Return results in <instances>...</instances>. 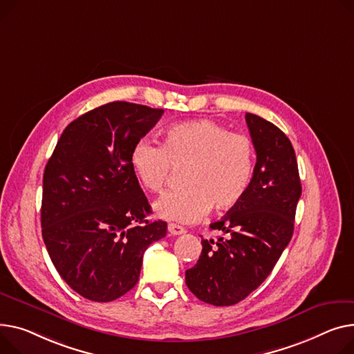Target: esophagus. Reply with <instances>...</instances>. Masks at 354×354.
<instances>
[{"label":"esophagus","mask_w":354,"mask_h":354,"mask_svg":"<svg viewBox=\"0 0 354 354\" xmlns=\"http://www.w3.org/2000/svg\"><path fill=\"white\" fill-rule=\"evenodd\" d=\"M168 230H169V233H171V234H174V236H179V234H183V233L186 232L182 226H179V225H174V223H171V225L168 226Z\"/></svg>","instance_id":"34e87169"}]
</instances>
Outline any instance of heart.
I'll use <instances>...</instances> for the list:
<instances>
[{
    "label": "heart",
    "instance_id": "heart-1",
    "mask_svg": "<svg viewBox=\"0 0 354 354\" xmlns=\"http://www.w3.org/2000/svg\"><path fill=\"white\" fill-rule=\"evenodd\" d=\"M131 165L153 194L163 191L172 167H187V187L162 196L155 212L171 222L195 223L212 206L226 212L242 202L253 175L254 147L248 135L201 120L171 127L162 145L140 139L131 152Z\"/></svg>",
    "mask_w": 354,
    "mask_h": 354
}]
</instances>
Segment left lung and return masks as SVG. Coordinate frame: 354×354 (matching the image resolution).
<instances>
[{
	"mask_svg": "<svg viewBox=\"0 0 354 354\" xmlns=\"http://www.w3.org/2000/svg\"><path fill=\"white\" fill-rule=\"evenodd\" d=\"M256 165L242 202L210 229L226 236L202 239L199 261L185 273L202 301L232 306L261 286L289 245L301 185L289 138L263 118L246 113Z\"/></svg>",
	"mask_w": 354,
	"mask_h": 354,
	"instance_id": "left-lung-1",
	"label": "left lung"
}]
</instances>
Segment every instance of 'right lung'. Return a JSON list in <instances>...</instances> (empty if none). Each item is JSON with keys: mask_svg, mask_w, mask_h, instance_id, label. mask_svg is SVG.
Here are the masks:
<instances>
[{"mask_svg": "<svg viewBox=\"0 0 354 354\" xmlns=\"http://www.w3.org/2000/svg\"><path fill=\"white\" fill-rule=\"evenodd\" d=\"M162 113L124 101L92 109L64 129L45 167L44 243L68 286L92 301L129 292L144 252L167 234V222L145 219L151 205L131 165Z\"/></svg>", "mask_w": 354, "mask_h": 354, "instance_id": "add662e5", "label": "right lung"}]
</instances>
